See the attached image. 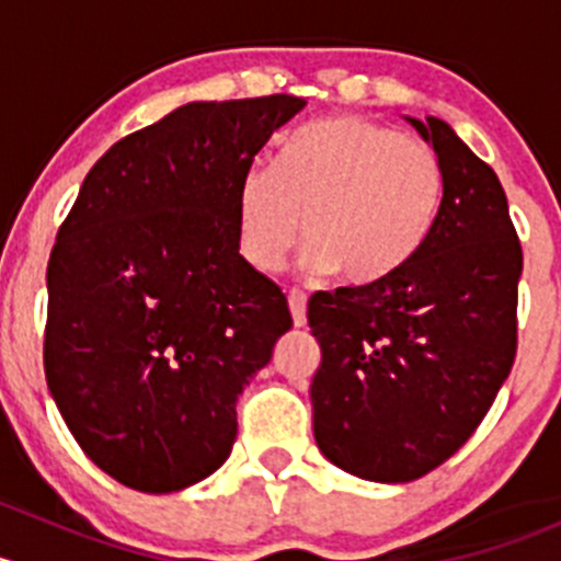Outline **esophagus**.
I'll return each instance as SVG.
<instances>
[{
    "mask_svg": "<svg viewBox=\"0 0 561 561\" xmlns=\"http://www.w3.org/2000/svg\"><path fill=\"white\" fill-rule=\"evenodd\" d=\"M287 307H290L293 325H296V328L307 325V293L296 290V287H293V290L287 293Z\"/></svg>",
    "mask_w": 561,
    "mask_h": 561,
    "instance_id": "obj_1",
    "label": "esophagus"
}]
</instances>
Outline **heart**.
<instances>
[{
	"label": "heart",
	"mask_w": 561,
	"mask_h": 561,
	"mask_svg": "<svg viewBox=\"0 0 561 561\" xmlns=\"http://www.w3.org/2000/svg\"><path fill=\"white\" fill-rule=\"evenodd\" d=\"M439 197L432 149L369 118H322L279 140L276 168L252 165L241 175L239 252L254 271L274 274L304 230L309 271L375 285L417 252Z\"/></svg>",
	"instance_id": "heart-1"
}]
</instances>
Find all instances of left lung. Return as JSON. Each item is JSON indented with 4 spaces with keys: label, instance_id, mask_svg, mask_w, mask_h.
<instances>
[{
    "label": "left lung",
    "instance_id": "left-lung-1",
    "mask_svg": "<svg viewBox=\"0 0 561 561\" xmlns=\"http://www.w3.org/2000/svg\"><path fill=\"white\" fill-rule=\"evenodd\" d=\"M407 122L443 173L432 230L382 282L314 293L307 309L317 448L377 483L423 478L480 426L516 358L524 268L496 173L443 118Z\"/></svg>",
    "mask_w": 561,
    "mask_h": 561
}]
</instances>
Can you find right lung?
Listing matches in <instances>:
<instances>
[{"mask_svg":"<svg viewBox=\"0 0 561 561\" xmlns=\"http://www.w3.org/2000/svg\"><path fill=\"white\" fill-rule=\"evenodd\" d=\"M307 100L190 103L94 162L48 260L45 380L81 450L171 494L217 472L236 401L290 331L287 298L239 254L236 192Z\"/></svg>","mask_w":561,"mask_h":561,"instance_id":"1","label":"right lung"}]
</instances>
